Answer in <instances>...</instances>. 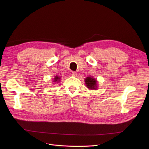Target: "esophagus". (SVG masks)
Returning <instances> with one entry per match:
<instances>
[{"label": "esophagus", "instance_id": "esophagus-1", "mask_svg": "<svg viewBox=\"0 0 149 149\" xmlns=\"http://www.w3.org/2000/svg\"><path fill=\"white\" fill-rule=\"evenodd\" d=\"M71 74H72V76H74V77H76V76H77V73H76V72H74V71L72 72Z\"/></svg>", "mask_w": 149, "mask_h": 149}]
</instances>
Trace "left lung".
<instances>
[{"mask_svg":"<svg viewBox=\"0 0 149 149\" xmlns=\"http://www.w3.org/2000/svg\"><path fill=\"white\" fill-rule=\"evenodd\" d=\"M86 87L90 89H97V80L93 77H87L84 79Z\"/></svg>","mask_w":149,"mask_h":149,"instance_id":"1","label":"left lung"}]
</instances>
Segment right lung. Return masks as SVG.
I'll return each instance as SVG.
<instances>
[{"mask_svg":"<svg viewBox=\"0 0 149 149\" xmlns=\"http://www.w3.org/2000/svg\"><path fill=\"white\" fill-rule=\"evenodd\" d=\"M53 81H54V82H55V83H58V81H60V76H56L55 78H54Z\"/></svg>","mask_w":149,"mask_h":149,"instance_id":"add662e5","label":"right lung"}]
</instances>
